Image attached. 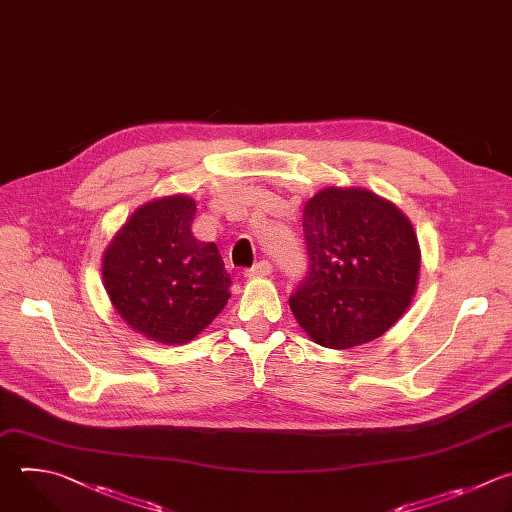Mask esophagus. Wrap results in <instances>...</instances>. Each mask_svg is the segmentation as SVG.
Returning a JSON list of instances; mask_svg holds the SVG:
<instances>
[{
  "instance_id": "34e87169",
  "label": "esophagus",
  "mask_w": 512,
  "mask_h": 512,
  "mask_svg": "<svg viewBox=\"0 0 512 512\" xmlns=\"http://www.w3.org/2000/svg\"><path fill=\"white\" fill-rule=\"evenodd\" d=\"M270 274H272V266H270V262H266V260L256 262V264L246 272L248 278H264V276H270Z\"/></svg>"
}]
</instances>
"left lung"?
<instances>
[{
    "instance_id": "1",
    "label": "left lung",
    "mask_w": 512,
    "mask_h": 512,
    "mask_svg": "<svg viewBox=\"0 0 512 512\" xmlns=\"http://www.w3.org/2000/svg\"><path fill=\"white\" fill-rule=\"evenodd\" d=\"M309 276L290 296L302 331L327 349L387 333L412 304L422 252L412 222L365 187H325L302 210Z\"/></svg>"
}]
</instances>
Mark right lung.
I'll list each match as a JSON object with an SVG mask.
<instances>
[{
    "label": "right lung",
    "instance_id": "obj_1",
    "mask_svg": "<svg viewBox=\"0 0 512 512\" xmlns=\"http://www.w3.org/2000/svg\"><path fill=\"white\" fill-rule=\"evenodd\" d=\"M187 193L143 203L102 254V284L117 315L159 345H185L224 311L232 278L214 242L193 238Z\"/></svg>",
    "mask_w": 512,
    "mask_h": 512
}]
</instances>
